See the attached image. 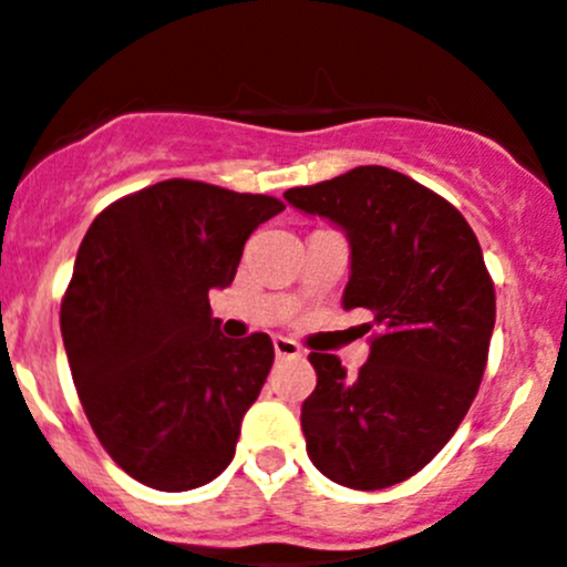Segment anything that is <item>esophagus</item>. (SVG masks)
I'll return each instance as SVG.
<instances>
[{
	"label": "esophagus",
	"mask_w": 567,
	"mask_h": 567,
	"mask_svg": "<svg viewBox=\"0 0 567 567\" xmlns=\"http://www.w3.org/2000/svg\"><path fill=\"white\" fill-rule=\"evenodd\" d=\"M274 352H277V358H301L299 343L290 341V338H285V336L274 338Z\"/></svg>",
	"instance_id": "34e87169"
}]
</instances>
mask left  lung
I'll return each instance as SVG.
<instances>
[{
	"label": "left lung",
	"instance_id": "8db88e82",
	"mask_svg": "<svg viewBox=\"0 0 567 567\" xmlns=\"http://www.w3.org/2000/svg\"><path fill=\"white\" fill-rule=\"evenodd\" d=\"M285 200L343 229V308L374 316L355 378L336 355L310 352L319 380L301 405L308 456L336 484L385 489L442 451L484 378L495 288L478 237L442 195L380 164Z\"/></svg>",
	"mask_w": 567,
	"mask_h": 567
}]
</instances>
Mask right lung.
<instances>
[{
    "instance_id": "add662e5",
    "label": "right lung",
    "mask_w": 567,
    "mask_h": 567,
    "mask_svg": "<svg viewBox=\"0 0 567 567\" xmlns=\"http://www.w3.org/2000/svg\"><path fill=\"white\" fill-rule=\"evenodd\" d=\"M285 209L271 195L171 178L89 226L61 301V336L89 425L131 478L184 492L235 458L240 422L274 363L266 332L226 338L209 290Z\"/></svg>"
}]
</instances>
